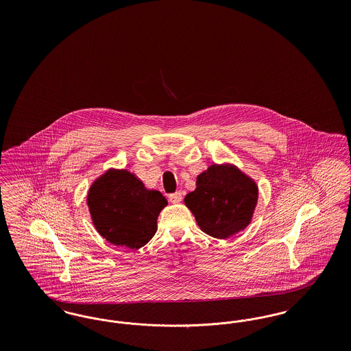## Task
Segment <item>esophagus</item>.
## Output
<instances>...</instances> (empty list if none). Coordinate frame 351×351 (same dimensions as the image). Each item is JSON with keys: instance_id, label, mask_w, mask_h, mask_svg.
<instances>
[{"instance_id": "obj_1", "label": "esophagus", "mask_w": 351, "mask_h": 351, "mask_svg": "<svg viewBox=\"0 0 351 351\" xmlns=\"http://www.w3.org/2000/svg\"><path fill=\"white\" fill-rule=\"evenodd\" d=\"M168 200L171 201L172 204H179L180 201L183 200V193H182V192L171 193V195L168 196Z\"/></svg>"}]
</instances>
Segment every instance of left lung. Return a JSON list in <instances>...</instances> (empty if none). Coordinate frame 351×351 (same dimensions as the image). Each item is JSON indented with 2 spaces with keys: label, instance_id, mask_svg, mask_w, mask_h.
<instances>
[{
  "label": "left lung",
  "instance_id": "left-lung-1",
  "mask_svg": "<svg viewBox=\"0 0 351 351\" xmlns=\"http://www.w3.org/2000/svg\"><path fill=\"white\" fill-rule=\"evenodd\" d=\"M184 202L204 233L225 239L250 223L258 186L234 166L212 165L197 176L196 189L185 196Z\"/></svg>",
  "mask_w": 351,
  "mask_h": 351
}]
</instances>
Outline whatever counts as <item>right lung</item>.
<instances>
[{"label":"right lung","instance_id":"1","mask_svg":"<svg viewBox=\"0 0 351 351\" xmlns=\"http://www.w3.org/2000/svg\"><path fill=\"white\" fill-rule=\"evenodd\" d=\"M86 204L95 228L116 246L141 249L156 233L166 197L126 169H109L90 185Z\"/></svg>","mask_w":351,"mask_h":351}]
</instances>
